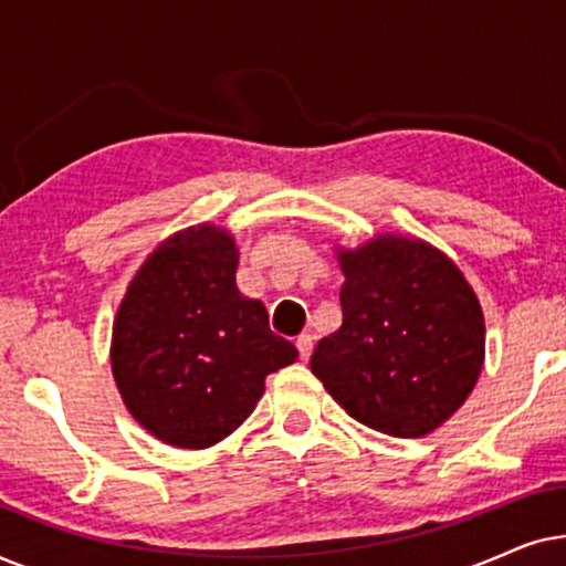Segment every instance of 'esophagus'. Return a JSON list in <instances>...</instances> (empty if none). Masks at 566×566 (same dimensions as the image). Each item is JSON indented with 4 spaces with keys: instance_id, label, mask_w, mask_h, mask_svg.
Wrapping results in <instances>:
<instances>
[{
    "instance_id": "esophagus-1",
    "label": "esophagus",
    "mask_w": 566,
    "mask_h": 566,
    "mask_svg": "<svg viewBox=\"0 0 566 566\" xmlns=\"http://www.w3.org/2000/svg\"><path fill=\"white\" fill-rule=\"evenodd\" d=\"M296 347H298V355H301V360H308V355H312V350H314V337L308 335V332H304V335H298L296 337Z\"/></svg>"
}]
</instances>
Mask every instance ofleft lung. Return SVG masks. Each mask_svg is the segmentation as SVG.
<instances>
[{
  "label": "left lung",
  "instance_id": "left-lung-1",
  "mask_svg": "<svg viewBox=\"0 0 566 566\" xmlns=\"http://www.w3.org/2000/svg\"><path fill=\"white\" fill-rule=\"evenodd\" d=\"M343 324L312 374L353 420L394 438L440 428L484 366V314L459 265L417 237L376 234L335 247Z\"/></svg>",
  "mask_w": 566,
  "mask_h": 566
}]
</instances>
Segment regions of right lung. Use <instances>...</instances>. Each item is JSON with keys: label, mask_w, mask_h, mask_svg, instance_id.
Returning a JSON list of instances; mask_svg holds the SVG:
<instances>
[{"label": "right lung", "mask_w": 566, "mask_h": 566, "mask_svg": "<svg viewBox=\"0 0 566 566\" xmlns=\"http://www.w3.org/2000/svg\"><path fill=\"white\" fill-rule=\"evenodd\" d=\"M231 231L196 223L157 244L128 283L113 322L111 368L123 405L161 443L216 446L298 350L270 332L258 298L237 289Z\"/></svg>", "instance_id": "obj_1"}]
</instances>
